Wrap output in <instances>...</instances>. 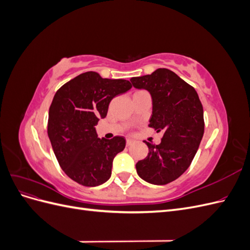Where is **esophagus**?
I'll list each match as a JSON object with an SVG mask.
<instances>
[{
	"instance_id": "1",
	"label": "esophagus",
	"mask_w": 250,
	"mask_h": 250,
	"mask_svg": "<svg viewBox=\"0 0 250 250\" xmlns=\"http://www.w3.org/2000/svg\"><path fill=\"white\" fill-rule=\"evenodd\" d=\"M132 144H133V141H132V140H130V139H128V140L126 141V145H127L128 147H129V146H131V145H132Z\"/></svg>"
}]
</instances>
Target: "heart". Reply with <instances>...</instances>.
<instances>
[{
  "instance_id": "obj_1",
  "label": "heart",
  "mask_w": 250,
  "mask_h": 250,
  "mask_svg": "<svg viewBox=\"0 0 250 250\" xmlns=\"http://www.w3.org/2000/svg\"><path fill=\"white\" fill-rule=\"evenodd\" d=\"M139 92H141V90H139Z\"/></svg>"
}]
</instances>
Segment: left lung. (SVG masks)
<instances>
[{
    "instance_id": "left-lung-1",
    "label": "left lung",
    "mask_w": 250,
    "mask_h": 250,
    "mask_svg": "<svg viewBox=\"0 0 250 250\" xmlns=\"http://www.w3.org/2000/svg\"><path fill=\"white\" fill-rule=\"evenodd\" d=\"M130 81L151 94L153 110L149 127L164 133L160 145L145 142L148 155L135 168L147 183L167 185L183 175L197 152L204 132L201 101L192 85L168 69Z\"/></svg>"
}]
</instances>
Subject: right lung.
<instances>
[{
	"label": "right lung",
	"mask_w": 250,
	"mask_h": 250,
	"mask_svg": "<svg viewBox=\"0 0 250 250\" xmlns=\"http://www.w3.org/2000/svg\"><path fill=\"white\" fill-rule=\"evenodd\" d=\"M131 88L124 79L85 72L60 87L51 103L48 135L58 164L77 184L97 187L111 175L112 161L126 140L98 139L95 125L107 115L110 101Z\"/></svg>",
	"instance_id": "1"
}]
</instances>
